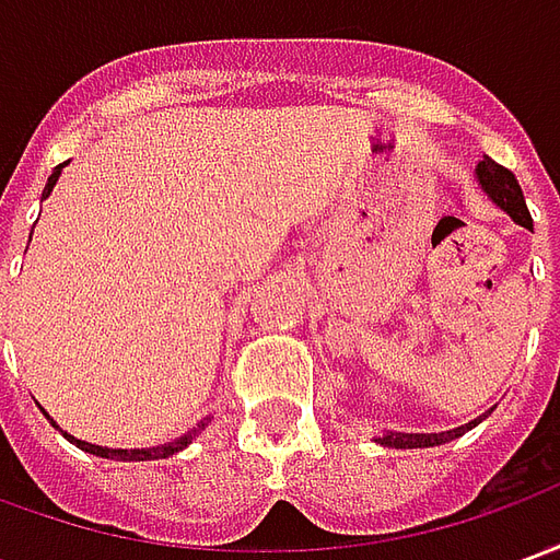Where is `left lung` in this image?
<instances>
[{
	"instance_id": "1",
	"label": "left lung",
	"mask_w": 560,
	"mask_h": 560,
	"mask_svg": "<svg viewBox=\"0 0 560 560\" xmlns=\"http://www.w3.org/2000/svg\"><path fill=\"white\" fill-rule=\"evenodd\" d=\"M474 179L482 188V195L492 200L494 207L504 209L510 219L522 224V228H528L534 231V221H530V212L525 207V195H522V188H518V179L513 173L501 167L498 161H492L489 155H482V161L477 164V171H474ZM492 413V408L486 413H480L477 420L465 422V425H458V429H450V432H384L377 434L375 441L381 446H393V450H417V446H441L446 441H453V438H462L465 432H470L474 425H480L486 417Z\"/></svg>"
}]
</instances>
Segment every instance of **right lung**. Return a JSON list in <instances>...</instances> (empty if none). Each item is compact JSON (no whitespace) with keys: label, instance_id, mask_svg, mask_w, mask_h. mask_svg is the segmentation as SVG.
Instances as JSON below:
<instances>
[{"label":"right lung","instance_id":"obj_1","mask_svg":"<svg viewBox=\"0 0 560 560\" xmlns=\"http://www.w3.org/2000/svg\"><path fill=\"white\" fill-rule=\"evenodd\" d=\"M68 161H62V164H56L54 167V173H50V176H47V185H44V195H42V200H47V197H50V191H54V185L59 183V173H62V167H66ZM30 240H32V233H30ZM44 417H47V420H50V413L44 411ZM54 422V420H50ZM207 417H203V420L197 422L195 429H191V432H185V434H179V438H173V441H167V444H159V446H140V450H116V446H98V444H90V441H80V438H74V434H68V432H62V429H59V425H56V429H59V432L66 434L68 441H71V444H78L80 450H86V453H92V456H102V458H116V462H152V458H167V456H173V453H179V450H185V446L191 444V441H195L197 434L203 432V429H207Z\"/></svg>","mask_w":560,"mask_h":560}]
</instances>
